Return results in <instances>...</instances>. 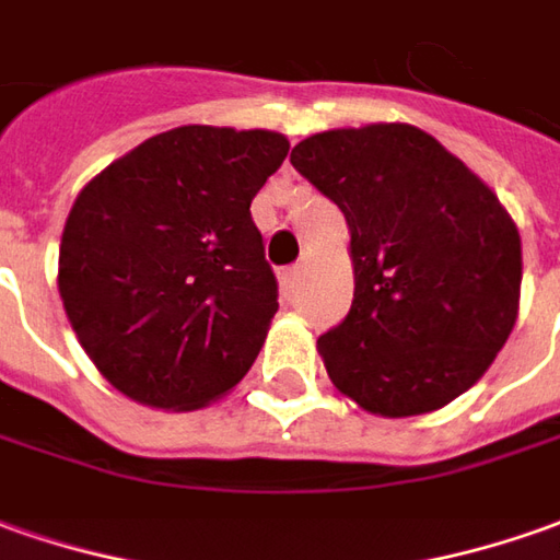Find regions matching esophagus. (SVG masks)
<instances>
[{
	"label": "esophagus",
	"instance_id": "1",
	"mask_svg": "<svg viewBox=\"0 0 560 560\" xmlns=\"http://www.w3.org/2000/svg\"><path fill=\"white\" fill-rule=\"evenodd\" d=\"M300 272H303V266H288V269H281V291L284 294H294V288H296V281H300Z\"/></svg>",
	"mask_w": 560,
	"mask_h": 560
}]
</instances>
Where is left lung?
Wrapping results in <instances>:
<instances>
[{
    "mask_svg": "<svg viewBox=\"0 0 560 560\" xmlns=\"http://www.w3.org/2000/svg\"><path fill=\"white\" fill-rule=\"evenodd\" d=\"M294 165L346 217L355 276L318 337L330 383L376 417H420L471 389L515 328L521 235L475 171L408 121L300 140Z\"/></svg>",
    "mask_w": 560,
    "mask_h": 560,
    "instance_id": "8db88e82",
    "label": "left lung"
}]
</instances>
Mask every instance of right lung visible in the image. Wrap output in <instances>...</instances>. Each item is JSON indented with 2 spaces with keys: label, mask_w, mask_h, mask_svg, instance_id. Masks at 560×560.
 <instances>
[{
  "label": "right lung",
  "mask_w": 560,
  "mask_h": 560,
  "mask_svg": "<svg viewBox=\"0 0 560 560\" xmlns=\"http://www.w3.org/2000/svg\"><path fill=\"white\" fill-rule=\"evenodd\" d=\"M288 150L266 128L180 125L82 186L57 291L113 389L147 408L199 410L248 374L279 310L250 201Z\"/></svg>",
  "instance_id": "right-lung-1"
}]
</instances>
